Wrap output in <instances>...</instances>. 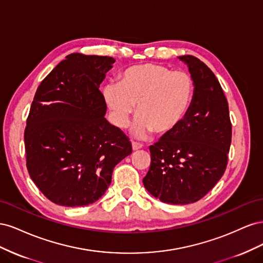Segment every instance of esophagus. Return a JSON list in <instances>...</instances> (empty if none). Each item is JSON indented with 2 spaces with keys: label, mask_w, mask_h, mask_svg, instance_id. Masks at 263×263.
Wrapping results in <instances>:
<instances>
[{
  "label": "esophagus",
  "mask_w": 263,
  "mask_h": 263,
  "mask_svg": "<svg viewBox=\"0 0 263 263\" xmlns=\"http://www.w3.org/2000/svg\"><path fill=\"white\" fill-rule=\"evenodd\" d=\"M132 145H133V150H139V149H141L142 146L141 144H139V142H137V141H133L132 142Z\"/></svg>",
  "instance_id": "obj_1"
}]
</instances>
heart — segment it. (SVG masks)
<instances>
[{
    "label": "heart",
    "instance_id": "b5f03b06",
    "mask_svg": "<svg viewBox=\"0 0 263 263\" xmlns=\"http://www.w3.org/2000/svg\"><path fill=\"white\" fill-rule=\"evenodd\" d=\"M195 95L194 79L185 71H172L159 63H141L127 68L119 85L107 84L104 98L121 128L128 126L136 107L135 134L150 132L166 135L186 118Z\"/></svg>",
    "mask_w": 263,
    "mask_h": 263
}]
</instances>
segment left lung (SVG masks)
<instances>
[{
	"label": "left lung",
	"instance_id": "8db88e82",
	"mask_svg": "<svg viewBox=\"0 0 263 263\" xmlns=\"http://www.w3.org/2000/svg\"><path fill=\"white\" fill-rule=\"evenodd\" d=\"M184 61L195 95L177 129L150 146V168L142 180L148 192L168 204L201 200L224 174L232 142L228 102L213 71L194 55Z\"/></svg>",
	"mask_w": 263,
	"mask_h": 263
}]
</instances>
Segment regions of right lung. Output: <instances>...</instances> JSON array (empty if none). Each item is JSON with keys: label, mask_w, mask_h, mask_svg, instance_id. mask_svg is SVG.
<instances>
[{"label": "right lung", "mask_w": 263, "mask_h": 263, "mask_svg": "<svg viewBox=\"0 0 263 263\" xmlns=\"http://www.w3.org/2000/svg\"><path fill=\"white\" fill-rule=\"evenodd\" d=\"M114 61L71 53L37 87L24 133L26 166L54 204L76 208L98 201L114 166L132 154L129 138L104 117L99 90Z\"/></svg>", "instance_id": "add662e5"}]
</instances>
